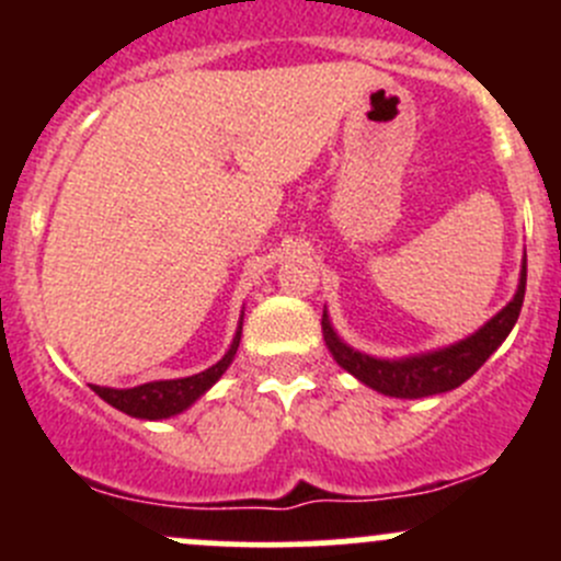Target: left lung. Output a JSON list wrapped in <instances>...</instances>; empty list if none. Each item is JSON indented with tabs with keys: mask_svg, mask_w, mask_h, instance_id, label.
<instances>
[{
	"mask_svg": "<svg viewBox=\"0 0 561 561\" xmlns=\"http://www.w3.org/2000/svg\"><path fill=\"white\" fill-rule=\"evenodd\" d=\"M524 293L526 252L522 260V274H518L516 296L491 317L489 322H483L478 331L469 333L467 339H458V342L448 344V347L404 355V358H377V355L350 347L333 331L331 317H328L325 309H322V339H325L333 360L344 371H350L355 380L377 390V393L393 396V399H426V396L448 393V390L467 382L496 353V347L505 342L507 333L516 325L518 314H522Z\"/></svg>",
	"mask_w": 561,
	"mask_h": 561,
	"instance_id": "left-lung-1",
	"label": "left lung"
}]
</instances>
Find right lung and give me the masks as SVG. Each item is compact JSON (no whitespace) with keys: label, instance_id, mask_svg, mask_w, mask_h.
Instances as JSON below:
<instances>
[{"label":"right lung","instance_id":"add662e5","mask_svg":"<svg viewBox=\"0 0 561 561\" xmlns=\"http://www.w3.org/2000/svg\"><path fill=\"white\" fill-rule=\"evenodd\" d=\"M241 325H244V312H241L239 328H236V336L233 342H230L228 353H225L217 364L208 366L206 371H201V375L175 377V380H154L135 388L92 386V390L100 399L107 401V404L116 407L118 412H124V415L129 417H140V421H165V417L181 415V412L190 410L201 396H206V390L228 371L230 364H233L236 350H239L241 342Z\"/></svg>","mask_w":561,"mask_h":561}]
</instances>
